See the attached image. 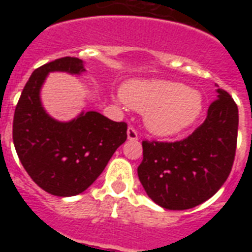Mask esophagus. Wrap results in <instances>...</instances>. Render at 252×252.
Returning a JSON list of instances; mask_svg holds the SVG:
<instances>
[{
	"label": "esophagus",
	"mask_w": 252,
	"mask_h": 252,
	"mask_svg": "<svg viewBox=\"0 0 252 252\" xmlns=\"http://www.w3.org/2000/svg\"><path fill=\"white\" fill-rule=\"evenodd\" d=\"M126 134H128V140H130V141H137L138 140L137 130L134 129L133 126H129V128H128V130H126Z\"/></svg>",
	"instance_id": "obj_1"
}]
</instances>
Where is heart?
<instances>
[{"instance_id":"1","label":"heart","mask_w":252,"mask_h":252,"mask_svg":"<svg viewBox=\"0 0 252 252\" xmlns=\"http://www.w3.org/2000/svg\"><path fill=\"white\" fill-rule=\"evenodd\" d=\"M122 95L134 110L146 111V126L159 136H172L186 129L203 108L199 91L175 81H130L123 86Z\"/></svg>"}]
</instances>
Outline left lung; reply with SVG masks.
<instances>
[{"label":"left lung","mask_w":252,"mask_h":252,"mask_svg":"<svg viewBox=\"0 0 252 252\" xmlns=\"http://www.w3.org/2000/svg\"><path fill=\"white\" fill-rule=\"evenodd\" d=\"M204 123L188 137L174 142L142 141L138 179L154 203L171 211L207 201L230 174L237 149L238 107L217 89Z\"/></svg>","instance_id":"left-lung-1"}]
</instances>
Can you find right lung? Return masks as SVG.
I'll return each instance as SVG.
<instances>
[{
	"mask_svg": "<svg viewBox=\"0 0 252 252\" xmlns=\"http://www.w3.org/2000/svg\"><path fill=\"white\" fill-rule=\"evenodd\" d=\"M82 60L61 57L33 70L18 100L13 141L31 179L51 195H78L94 183L115 150L126 140L128 126L89 111L72 122L52 119L40 103V87L49 72H84Z\"/></svg>",
	"mask_w": 252,
	"mask_h": 252,
	"instance_id": "1",
	"label": "right lung"
}]
</instances>
